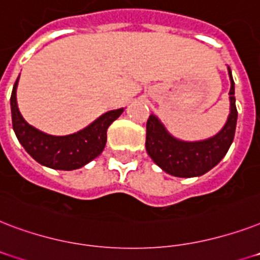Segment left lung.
<instances>
[{
	"label": "left lung",
	"mask_w": 260,
	"mask_h": 260,
	"mask_svg": "<svg viewBox=\"0 0 260 260\" xmlns=\"http://www.w3.org/2000/svg\"><path fill=\"white\" fill-rule=\"evenodd\" d=\"M231 78V112L228 120L218 134L197 142L180 141L167 132L164 124L157 116L150 115L146 122V152L167 174L178 178H194L201 176L216 167L224 158L232 145L237 122L236 99H235V82L232 72L228 68Z\"/></svg>",
	"instance_id": "obj_1"
}]
</instances>
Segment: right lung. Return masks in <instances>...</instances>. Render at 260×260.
Listing matches in <instances>:
<instances>
[{
	"instance_id": "1",
	"label": "right lung",
	"mask_w": 260,
	"mask_h": 260,
	"mask_svg": "<svg viewBox=\"0 0 260 260\" xmlns=\"http://www.w3.org/2000/svg\"><path fill=\"white\" fill-rule=\"evenodd\" d=\"M19 77L11 96L12 124L17 140L28 154L42 166L62 171L78 170L98 157L107 142V128L119 118L123 108L103 114L89 126L74 134L51 136L27 123L20 114L16 99Z\"/></svg>"
}]
</instances>
